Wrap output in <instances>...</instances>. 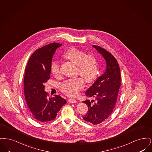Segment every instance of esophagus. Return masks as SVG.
Listing matches in <instances>:
<instances>
[{"label": "esophagus", "mask_w": 152, "mask_h": 152, "mask_svg": "<svg viewBox=\"0 0 152 152\" xmlns=\"http://www.w3.org/2000/svg\"><path fill=\"white\" fill-rule=\"evenodd\" d=\"M68 102H71V103H76L77 101L76 99H73V98H71V99H68Z\"/></svg>", "instance_id": "esophagus-1"}]
</instances>
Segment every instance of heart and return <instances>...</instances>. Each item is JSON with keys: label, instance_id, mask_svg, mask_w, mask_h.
I'll return each instance as SVG.
<instances>
[{"label": "heart", "instance_id": "obj_1", "mask_svg": "<svg viewBox=\"0 0 152 152\" xmlns=\"http://www.w3.org/2000/svg\"><path fill=\"white\" fill-rule=\"evenodd\" d=\"M64 57L78 66L77 75L80 77L66 80L60 85L61 91L68 96H75L85 86V81L88 83L94 82L98 76V60L94 55L87 54L86 51L71 48L66 51ZM51 71L55 76L61 75L60 64L58 61H53Z\"/></svg>", "mask_w": 152, "mask_h": 152}]
</instances>
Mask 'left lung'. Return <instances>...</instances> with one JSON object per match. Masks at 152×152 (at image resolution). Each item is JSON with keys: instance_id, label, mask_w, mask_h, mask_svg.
I'll list each match as a JSON object with an SVG mask.
<instances>
[{"instance_id": "left-lung-1", "label": "left lung", "mask_w": 152, "mask_h": 152, "mask_svg": "<svg viewBox=\"0 0 152 152\" xmlns=\"http://www.w3.org/2000/svg\"><path fill=\"white\" fill-rule=\"evenodd\" d=\"M93 47L105 58L107 69L86 92L87 96L94 97L96 101H83L87 104L88 110L83 118L88 123L97 125L107 119L115 108L121 86V73L116 58L101 47L95 45Z\"/></svg>"}]
</instances>
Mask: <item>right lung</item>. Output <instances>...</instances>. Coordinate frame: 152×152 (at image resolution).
<instances>
[{
	"mask_svg": "<svg viewBox=\"0 0 152 152\" xmlns=\"http://www.w3.org/2000/svg\"><path fill=\"white\" fill-rule=\"evenodd\" d=\"M62 44L46 45L35 51L26 66L24 78L25 99L31 115L37 121L53 120L60 109L66 103L59 95L49 97L44 84L50 79L52 56Z\"/></svg>",
	"mask_w": 152,
	"mask_h": 152,
	"instance_id": "add662e5",
	"label": "right lung"
}]
</instances>
